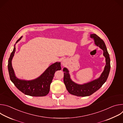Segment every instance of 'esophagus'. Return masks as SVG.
I'll use <instances>...</instances> for the list:
<instances>
[{
	"mask_svg": "<svg viewBox=\"0 0 123 123\" xmlns=\"http://www.w3.org/2000/svg\"><path fill=\"white\" fill-rule=\"evenodd\" d=\"M66 64V59H63L62 60V64L63 66H64V65H65Z\"/></svg>",
	"mask_w": 123,
	"mask_h": 123,
	"instance_id": "1",
	"label": "esophagus"
}]
</instances>
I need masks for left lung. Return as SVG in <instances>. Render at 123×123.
<instances>
[{"instance_id": "1", "label": "left lung", "mask_w": 123, "mask_h": 123, "mask_svg": "<svg viewBox=\"0 0 123 123\" xmlns=\"http://www.w3.org/2000/svg\"><path fill=\"white\" fill-rule=\"evenodd\" d=\"M90 37L94 39L95 44L103 50V55L106 58V64L104 71L98 78L82 85L76 84L73 81L70 77L68 70L66 68H63L64 82L66 89L69 93L77 96L85 97L92 94L106 82L110 72L111 60L105 42L96 34H91Z\"/></svg>"}]
</instances>
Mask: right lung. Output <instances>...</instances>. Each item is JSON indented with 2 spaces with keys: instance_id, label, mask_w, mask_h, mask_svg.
Segmentation results:
<instances>
[{
  "instance_id": "right-lung-1",
  "label": "right lung",
  "mask_w": 123,
  "mask_h": 123,
  "mask_svg": "<svg viewBox=\"0 0 123 123\" xmlns=\"http://www.w3.org/2000/svg\"><path fill=\"white\" fill-rule=\"evenodd\" d=\"M22 37H21L17 40L18 42ZM10 55L8 60V68L11 81L20 91L26 95L31 96H44L49 91L50 85L54 77L55 73L58 70H61L60 62H56L49 66L46 71L38 78L31 80H21L17 78L15 75L12 65V60L15 51V47Z\"/></svg>"
}]
</instances>
